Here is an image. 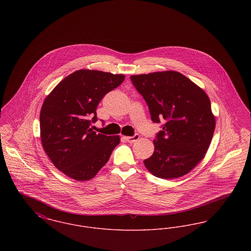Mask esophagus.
I'll return each mask as SVG.
<instances>
[{
    "instance_id": "34e87169",
    "label": "esophagus",
    "mask_w": 251,
    "mask_h": 251,
    "mask_svg": "<svg viewBox=\"0 0 251 251\" xmlns=\"http://www.w3.org/2000/svg\"><path fill=\"white\" fill-rule=\"evenodd\" d=\"M139 134H134V135H132V136H127V137H125V139H126V141L127 142H129V143H133V142H135V141H137L138 139H139Z\"/></svg>"
}]
</instances>
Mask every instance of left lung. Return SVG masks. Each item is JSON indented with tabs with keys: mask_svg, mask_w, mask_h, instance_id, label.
Returning <instances> with one entry per match:
<instances>
[{
	"mask_svg": "<svg viewBox=\"0 0 251 251\" xmlns=\"http://www.w3.org/2000/svg\"><path fill=\"white\" fill-rule=\"evenodd\" d=\"M131 80L143 96L151 120L166 121L153 140V154L144 160L145 167L161 179L187 174L204 158L214 135L209 97L179 72L131 75Z\"/></svg>",
	"mask_w": 251,
	"mask_h": 251,
	"instance_id": "left-lung-1",
	"label": "left lung"
}]
</instances>
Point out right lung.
<instances>
[{"mask_svg":"<svg viewBox=\"0 0 251 251\" xmlns=\"http://www.w3.org/2000/svg\"><path fill=\"white\" fill-rule=\"evenodd\" d=\"M125 76L80 70L57 84L40 111V138L54 167L76 180L96 176L120 144V136L96 133V110L108 92L122 84Z\"/></svg>","mask_w":251,"mask_h":251,"instance_id":"1","label":"right lung"}]
</instances>
